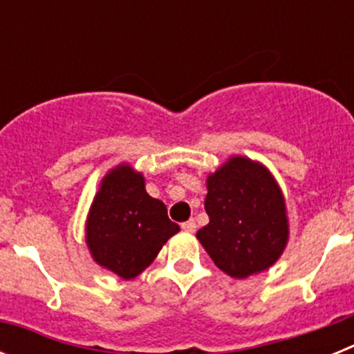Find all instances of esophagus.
<instances>
[{"instance_id": "34e87169", "label": "esophagus", "mask_w": 354, "mask_h": 354, "mask_svg": "<svg viewBox=\"0 0 354 354\" xmlns=\"http://www.w3.org/2000/svg\"><path fill=\"white\" fill-rule=\"evenodd\" d=\"M180 228H183L184 232H189V234H193L196 230V221L195 220H187V221H184L183 225H180Z\"/></svg>"}]
</instances>
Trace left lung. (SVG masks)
<instances>
[{
  "label": "left lung",
  "mask_w": 354,
  "mask_h": 354,
  "mask_svg": "<svg viewBox=\"0 0 354 354\" xmlns=\"http://www.w3.org/2000/svg\"><path fill=\"white\" fill-rule=\"evenodd\" d=\"M209 223L196 237L214 264L248 278L274 264L289 239L286 200L270 170L234 156L207 177Z\"/></svg>",
  "instance_id": "obj_1"
}]
</instances>
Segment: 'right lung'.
Masks as SVG:
<instances>
[{
	"label": "right lung",
	"instance_id": "obj_1",
	"mask_svg": "<svg viewBox=\"0 0 354 354\" xmlns=\"http://www.w3.org/2000/svg\"><path fill=\"white\" fill-rule=\"evenodd\" d=\"M179 230L168 218L167 205L145 192L143 175L118 165L95 193L86 218V245L97 264L131 280Z\"/></svg>",
	"mask_w": 354,
	"mask_h": 354
}]
</instances>
